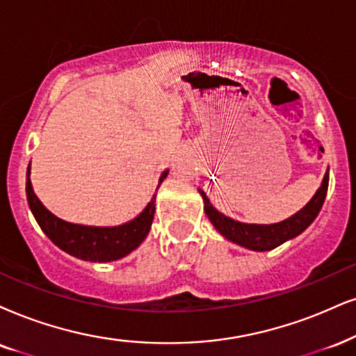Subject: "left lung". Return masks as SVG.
Returning a JSON list of instances; mask_svg holds the SVG:
<instances>
[{
  "label": "left lung",
  "instance_id": "left-lung-1",
  "mask_svg": "<svg viewBox=\"0 0 356 356\" xmlns=\"http://www.w3.org/2000/svg\"><path fill=\"white\" fill-rule=\"evenodd\" d=\"M328 188V169L325 175H323L321 187L314 193L305 207H302L298 213L292 217L282 220L277 223L269 225H259V223H243L238 220H233L222 211H218L213 205L210 204L209 197L205 192L199 188V193L204 199V210L205 215L209 217L211 225L215 227L220 235L230 240L235 245H240L243 248H248L253 251H269L277 248L282 243L292 240L298 235H300L310 223L316 220V217L321 211L323 200H325Z\"/></svg>",
  "mask_w": 356,
  "mask_h": 356
}]
</instances>
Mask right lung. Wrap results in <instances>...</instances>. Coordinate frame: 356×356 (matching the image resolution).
<instances>
[{
	"label": "right lung",
	"mask_w": 356,
	"mask_h": 356,
	"mask_svg": "<svg viewBox=\"0 0 356 356\" xmlns=\"http://www.w3.org/2000/svg\"><path fill=\"white\" fill-rule=\"evenodd\" d=\"M169 169L163 170L156 192L152 193L151 200L143 209L138 217L129 222L115 225V227H92V225L70 223L56 217L51 210L42 205L34 193L31 184V164L26 174V193H28V204L33 211L35 222L39 223L40 230L49 236L54 245L62 251L75 258L90 261V263H110L124 258L145 241L147 233L151 230L152 218L156 211V195L157 188L165 177Z\"/></svg>",
	"instance_id": "obj_1"
}]
</instances>
